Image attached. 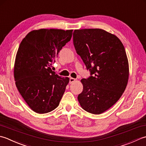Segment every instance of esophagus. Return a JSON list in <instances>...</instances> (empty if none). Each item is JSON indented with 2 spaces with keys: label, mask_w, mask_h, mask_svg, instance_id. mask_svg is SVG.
Instances as JSON below:
<instances>
[{
  "label": "esophagus",
  "mask_w": 146,
  "mask_h": 146,
  "mask_svg": "<svg viewBox=\"0 0 146 146\" xmlns=\"http://www.w3.org/2000/svg\"><path fill=\"white\" fill-rule=\"evenodd\" d=\"M76 81V79H74V78H72V77H70V79H69L70 84H72V83H73L74 82H75Z\"/></svg>",
  "instance_id": "esophagus-1"
}]
</instances>
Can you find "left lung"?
Segmentation results:
<instances>
[{"mask_svg":"<svg viewBox=\"0 0 146 146\" xmlns=\"http://www.w3.org/2000/svg\"><path fill=\"white\" fill-rule=\"evenodd\" d=\"M73 42L91 73L81 79L83 90L77 99L85 111L101 114L117 103L127 87L129 68L125 50L117 36L102 29H76Z\"/></svg>","mask_w":146,"mask_h":146,"instance_id":"obj_1","label":"left lung"}]
</instances>
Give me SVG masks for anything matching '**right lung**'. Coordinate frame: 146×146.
Returning a JSON list of instances; mask_svg holds the SVG:
<instances>
[{"label":"right lung","mask_w":146,"mask_h":146,"mask_svg":"<svg viewBox=\"0 0 146 146\" xmlns=\"http://www.w3.org/2000/svg\"><path fill=\"white\" fill-rule=\"evenodd\" d=\"M72 29H40L26 36L15 60L14 76L19 93L37 113H46L59 105L69 77L52 70L59 52L72 38Z\"/></svg>","instance_id":"obj_1"}]
</instances>
